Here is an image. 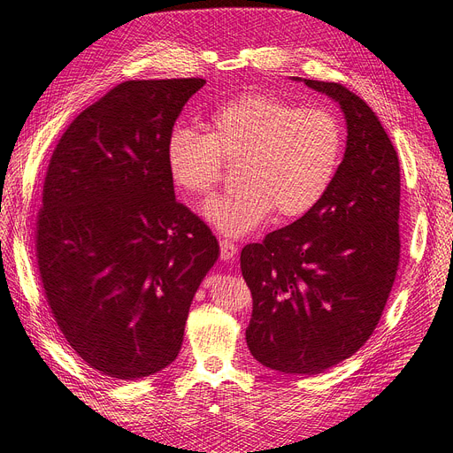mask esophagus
I'll use <instances>...</instances> for the list:
<instances>
[{"mask_svg":"<svg viewBox=\"0 0 453 453\" xmlns=\"http://www.w3.org/2000/svg\"><path fill=\"white\" fill-rule=\"evenodd\" d=\"M238 252V247L234 245L230 240H221V258L223 260H232L234 257H236Z\"/></svg>","mask_w":453,"mask_h":453,"instance_id":"obj_1","label":"esophagus"}]
</instances>
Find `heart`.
Here are the masks:
<instances>
[{"label": "heart", "mask_w": 453, "mask_h": 453, "mask_svg": "<svg viewBox=\"0 0 453 453\" xmlns=\"http://www.w3.org/2000/svg\"><path fill=\"white\" fill-rule=\"evenodd\" d=\"M343 130L325 107H299L271 95L234 98L208 119V134L176 126L167 139L174 182L191 195H210L225 161L236 164L238 191L206 203L204 217L228 238L258 228L271 211L282 219L316 208L334 182Z\"/></svg>", "instance_id": "b5f03b06"}]
</instances>
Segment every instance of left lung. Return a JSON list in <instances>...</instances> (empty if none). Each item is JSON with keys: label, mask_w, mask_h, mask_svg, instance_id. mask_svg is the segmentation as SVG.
I'll list each match as a JSON object with an SVG mask.
<instances>
[{"label": "left lung", "mask_w": 453, "mask_h": 453, "mask_svg": "<svg viewBox=\"0 0 453 453\" xmlns=\"http://www.w3.org/2000/svg\"><path fill=\"white\" fill-rule=\"evenodd\" d=\"M303 81L340 104L346 154L321 203L245 245L240 260L252 294V357L316 375L363 348L385 311L402 247L400 161L363 98L340 83Z\"/></svg>", "instance_id": "1"}]
</instances>
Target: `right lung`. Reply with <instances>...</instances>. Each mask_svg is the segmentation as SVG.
<instances>
[{
  "label": "right lung",
  "mask_w": 453,
  "mask_h": 453,
  "mask_svg": "<svg viewBox=\"0 0 453 453\" xmlns=\"http://www.w3.org/2000/svg\"><path fill=\"white\" fill-rule=\"evenodd\" d=\"M203 78L124 81L81 111L51 154L35 247L68 346L134 381L169 366L191 301L219 258L174 198L167 139Z\"/></svg>",
  "instance_id": "obj_1"
}]
</instances>
